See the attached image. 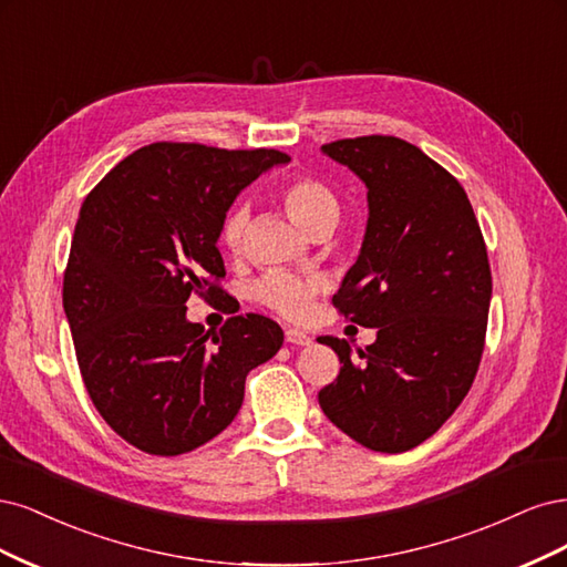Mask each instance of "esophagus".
<instances>
[{"label": "esophagus", "instance_id": "1", "mask_svg": "<svg viewBox=\"0 0 567 567\" xmlns=\"http://www.w3.org/2000/svg\"><path fill=\"white\" fill-rule=\"evenodd\" d=\"M285 341L287 343H295V346H308L310 343V337L301 330H287L285 332Z\"/></svg>", "mask_w": 567, "mask_h": 567}]
</instances>
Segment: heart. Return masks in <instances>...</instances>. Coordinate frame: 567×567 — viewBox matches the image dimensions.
<instances>
[{
  "instance_id": "b5f03b06",
  "label": "heart",
  "mask_w": 567,
  "mask_h": 567,
  "mask_svg": "<svg viewBox=\"0 0 567 567\" xmlns=\"http://www.w3.org/2000/svg\"><path fill=\"white\" fill-rule=\"evenodd\" d=\"M278 197L285 205L287 214L308 233L318 228L332 230L341 216V203L337 193L330 186H324L318 178H310V176L287 178L278 188ZM245 226H247V209L243 205H233L224 216L221 233H218L221 245L230 251L240 247ZM322 289H324V280L320 276H299V272H289V270H272L257 282V287H254V297L270 310H276V313L289 320H299L308 313L310 303H313V297Z\"/></svg>"
}]
</instances>
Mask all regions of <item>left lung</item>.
<instances>
[{
  "instance_id": "left-lung-1",
  "label": "left lung",
  "mask_w": 567,
  "mask_h": 567,
  "mask_svg": "<svg viewBox=\"0 0 567 567\" xmlns=\"http://www.w3.org/2000/svg\"><path fill=\"white\" fill-rule=\"evenodd\" d=\"M368 188V226L334 295L351 322L377 327L318 393L330 422L374 452H408L441 429L478 372L492 272L464 188L416 145L360 136L322 145Z\"/></svg>"
}]
</instances>
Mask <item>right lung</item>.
I'll list each match as a JSON object with an SVG mask.
<instances>
[{"label":"right lung","mask_w":567,"mask_h":567,"mask_svg":"<svg viewBox=\"0 0 567 567\" xmlns=\"http://www.w3.org/2000/svg\"><path fill=\"white\" fill-rule=\"evenodd\" d=\"M287 162L266 148L153 143L86 195L63 308L91 403L134 447L176 456L209 443L240 412L247 374L280 351L270 318L235 316L209 339L186 301L224 297V216Z\"/></svg>","instance_id":"1"}]
</instances>
